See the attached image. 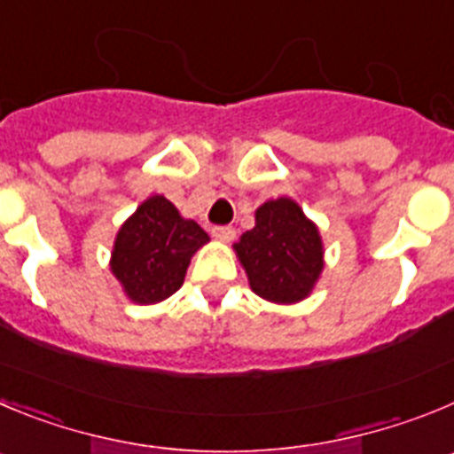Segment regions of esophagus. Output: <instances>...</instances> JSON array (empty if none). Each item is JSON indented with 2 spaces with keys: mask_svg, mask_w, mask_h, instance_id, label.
<instances>
[{
  "mask_svg": "<svg viewBox=\"0 0 454 454\" xmlns=\"http://www.w3.org/2000/svg\"><path fill=\"white\" fill-rule=\"evenodd\" d=\"M211 234H214V239L223 240V243H230V240H234L236 231H234V227L220 224V227H214V230H211Z\"/></svg>",
  "mask_w": 454,
  "mask_h": 454,
  "instance_id": "1",
  "label": "esophagus"
}]
</instances>
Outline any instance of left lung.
<instances>
[{
  "mask_svg": "<svg viewBox=\"0 0 454 454\" xmlns=\"http://www.w3.org/2000/svg\"><path fill=\"white\" fill-rule=\"evenodd\" d=\"M249 288L272 303L306 299L324 270L317 224L290 198L270 200L256 209L254 230L234 245Z\"/></svg>",
  "mask_w": 454,
  "mask_h": 454,
  "instance_id": "obj_1",
  "label": "left lung"
}]
</instances>
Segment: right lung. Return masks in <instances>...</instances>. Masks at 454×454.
<instances>
[{"label":"right lung","mask_w":454,"mask_h":454,"mask_svg":"<svg viewBox=\"0 0 454 454\" xmlns=\"http://www.w3.org/2000/svg\"><path fill=\"white\" fill-rule=\"evenodd\" d=\"M209 240L195 220L182 218L164 195H153L121 224L112 249V274L135 303L164 301L184 284L191 256Z\"/></svg>","instance_id":"right-lung-1"}]
</instances>
